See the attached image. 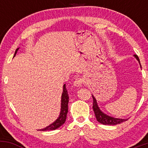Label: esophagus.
I'll use <instances>...</instances> for the list:
<instances>
[{"label":"esophagus","instance_id":"34e87169","mask_svg":"<svg viewBox=\"0 0 148 148\" xmlns=\"http://www.w3.org/2000/svg\"><path fill=\"white\" fill-rule=\"evenodd\" d=\"M83 84H84V79H81V78H78L74 81V86L75 87H79V86H82Z\"/></svg>","mask_w":148,"mask_h":148}]
</instances>
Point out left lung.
I'll return each mask as SVG.
<instances>
[{"label": "left lung", "instance_id": "left-lung-1", "mask_svg": "<svg viewBox=\"0 0 148 148\" xmlns=\"http://www.w3.org/2000/svg\"><path fill=\"white\" fill-rule=\"evenodd\" d=\"M134 56L136 57V58L138 60L139 63H140V60H139L138 56L135 54ZM140 67H141V65H140ZM92 98H93V105H92L93 111H94L97 120L99 123L103 124V125H118V124L123 123V122L127 121V120H128V119H120V118H112L111 116H108V115L104 114V113H102L101 110L99 109V107H98L96 99L94 97V96L93 95H92Z\"/></svg>", "mask_w": 148, "mask_h": 148}]
</instances>
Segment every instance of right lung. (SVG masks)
<instances>
[{
    "label": "right lung",
    "mask_w": 148,
    "mask_h": 148,
    "mask_svg": "<svg viewBox=\"0 0 148 148\" xmlns=\"http://www.w3.org/2000/svg\"><path fill=\"white\" fill-rule=\"evenodd\" d=\"M18 50V48L16 49L14 53V56L16 55V52ZM68 102H69V95L68 92L67 90L65 84L63 86V92L62 94V97H61V111L60 113V116L58 118L50 125L49 126L45 127V128L40 130V131H48V130H55L62 125L65 122L66 118H67V114L68 112Z\"/></svg>",
    "instance_id": "1"
}]
</instances>
